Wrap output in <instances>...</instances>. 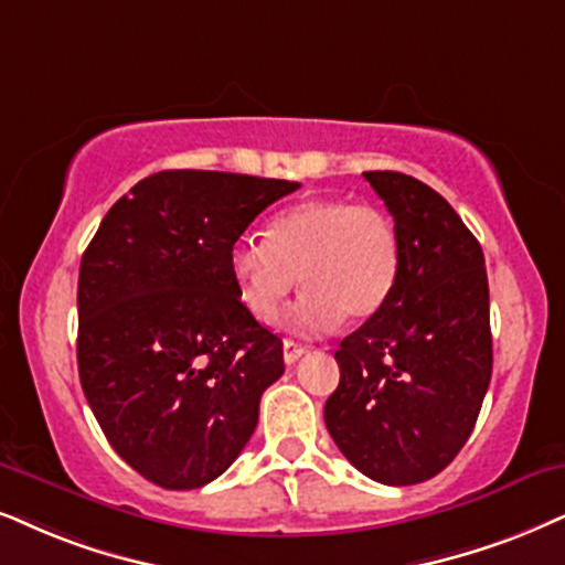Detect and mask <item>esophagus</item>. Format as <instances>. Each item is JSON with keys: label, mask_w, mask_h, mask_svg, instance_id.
<instances>
[{"label": "esophagus", "mask_w": 565, "mask_h": 565, "mask_svg": "<svg viewBox=\"0 0 565 565\" xmlns=\"http://www.w3.org/2000/svg\"><path fill=\"white\" fill-rule=\"evenodd\" d=\"M307 354V347L299 344V341L295 339H287L284 341V362L287 365H295V362H299V356Z\"/></svg>", "instance_id": "esophagus-1"}]
</instances>
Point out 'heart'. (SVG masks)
Returning a JSON list of instances; mask_svg holds the SVG:
<instances>
[{
	"label": "heart",
	"instance_id": "heart-1",
	"mask_svg": "<svg viewBox=\"0 0 565 565\" xmlns=\"http://www.w3.org/2000/svg\"><path fill=\"white\" fill-rule=\"evenodd\" d=\"M402 268L394 218L341 198L305 200L270 221L268 237L239 234L230 270L247 312L270 323L299 284L305 295L284 318L289 331L318 335L341 318L367 320L388 302Z\"/></svg>",
	"mask_w": 565,
	"mask_h": 565
}]
</instances>
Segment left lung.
I'll list each match as a JSON object with an SVG mask.
<instances>
[{
    "label": "left lung",
    "instance_id": "1",
    "mask_svg": "<svg viewBox=\"0 0 565 565\" xmlns=\"http://www.w3.org/2000/svg\"><path fill=\"white\" fill-rule=\"evenodd\" d=\"M394 216L388 302L341 341L326 427L370 480L417 484L456 459L492 375L484 255L446 198L402 171H365Z\"/></svg>",
    "mask_w": 565,
    "mask_h": 565
}]
</instances>
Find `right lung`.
Wrapping results in <instances>:
<instances>
[{"mask_svg":"<svg viewBox=\"0 0 565 565\" xmlns=\"http://www.w3.org/2000/svg\"><path fill=\"white\" fill-rule=\"evenodd\" d=\"M299 182L171 169L106 213L77 278V370L111 448L167 490L216 480L258 425L284 344L247 312L230 245Z\"/></svg>","mask_w":565,"mask_h":565,"instance_id":"1","label":"right lung"}]
</instances>
